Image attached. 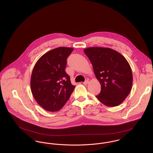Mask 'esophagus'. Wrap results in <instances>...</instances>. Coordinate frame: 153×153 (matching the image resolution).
<instances>
[{
  "instance_id": "obj_1",
  "label": "esophagus",
  "mask_w": 153,
  "mask_h": 153,
  "mask_svg": "<svg viewBox=\"0 0 153 153\" xmlns=\"http://www.w3.org/2000/svg\"><path fill=\"white\" fill-rule=\"evenodd\" d=\"M88 83H89V81H88V80H86L85 82H83L84 85H87Z\"/></svg>"
}]
</instances>
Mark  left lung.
<instances>
[{"instance_id":"1","label":"left lung","mask_w":153,"mask_h":153,"mask_svg":"<svg viewBox=\"0 0 153 153\" xmlns=\"http://www.w3.org/2000/svg\"><path fill=\"white\" fill-rule=\"evenodd\" d=\"M84 52L101 86L96 98L108 107L121 104L129 95L132 85V71L127 59L109 48L89 47Z\"/></svg>"}]
</instances>
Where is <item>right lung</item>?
Instances as JSON below:
<instances>
[{
    "label": "right lung",
    "instance_id": "1",
    "mask_svg": "<svg viewBox=\"0 0 153 153\" xmlns=\"http://www.w3.org/2000/svg\"><path fill=\"white\" fill-rule=\"evenodd\" d=\"M74 48L59 47L43 55L32 70L30 89L32 95L44 109L55 112L69 100L75 87L66 73V59Z\"/></svg>",
    "mask_w": 153,
    "mask_h": 153
}]
</instances>
